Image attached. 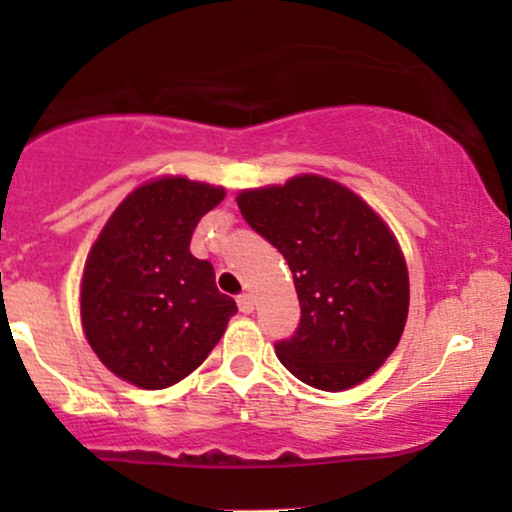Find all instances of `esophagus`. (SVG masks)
<instances>
[{
	"label": "esophagus",
	"instance_id": "esophagus-1",
	"mask_svg": "<svg viewBox=\"0 0 512 512\" xmlns=\"http://www.w3.org/2000/svg\"><path fill=\"white\" fill-rule=\"evenodd\" d=\"M238 308H240V313H245V315H250L252 310H255V301H252V293H240V296H238Z\"/></svg>",
	"mask_w": 512,
	"mask_h": 512
}]
</instances>
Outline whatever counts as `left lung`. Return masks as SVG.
<instances>
[{"label": "left lung", "mask_w": 512, "mask_h": 512, "mask_svg": "<svg viewBox=\"0 0 512 512\" xmlns=\"http://www.w3.org/2000/svg\"><path fill=\"white\" fill-rule=\"evenodd\" d=\"M243 219L289 262L301 322L276 356L298 380L339 392L395 351L409 310V274L395 236L339 182L301 175L238 195Z\"/></svg>", "instance_id": "obj_1"}]
</instances>
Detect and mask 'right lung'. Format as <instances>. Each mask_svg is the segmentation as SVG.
Here are the masks:
<instances>
[{
  "mask_svg": "<svg viewBox=\"0 0 512 512\" xmlns=\"http://www.w3.org/2000/svg\"><path fill=\"white\" fill-rule=\"evenodd\" d=\"M221 187L161 178L137 187L88 252L81 322L91 349L127 383L163 390L211 354L238 305L190 240Z\"/></svg>",
  "mask_w": 512,
  "mask_h": 512,
  "instance_id": "right-lung-1",
  "label": "right lung"
}]
</instances>
